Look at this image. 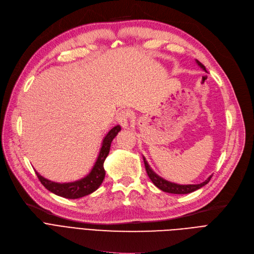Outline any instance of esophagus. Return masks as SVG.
Here are the masks:
<instances>
[{
    "mask_svg": "<svg viewBox=\"0 0 254 254\" xmlns=\"http://www.w3.org/2000/svg\"><path fill=\"white\" fill-rule=\"evenodd\" d=\"M130 117H131L130 113L127 110L121 111L117 116V121L123 128H127L129 125V122H130V119H131Z\"/></svg>",
    "mask_w": 254,
    "mask_h": 254,
    "instance_id": "obj_1",
    "label": "esophagus"
}]
</instances>
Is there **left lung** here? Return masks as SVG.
<instances>
[{
    "label": "left lung",
    "instance_id": "obj_1",
    "mask_svg": "<svg viewBox=\"0 0 254 254\" xmlns=\"http://www.w3.org/2000/svg\"><path fill=\"white\" fill-rule=\"evenodd\" d=\"M196 63L198 66H200L204 71L206 70V67H204L199 61H197L196 60ZM143 162H144V167H146V171H147V174L149 176V178L151 179V181L153 182V184L158 187L160 190L164 191V192H167V193H174V194H187V193H191L193 191H195L199 188H201L202 186H204L206 184H208L210 182V180L212 178V176H210L204 182L200 183V184H192V185H178V184H175V183H172V182H168V181L162 179L161 177H159L158 175H156L152 170L151 167L149 166L148 162L146 161V159H144L143 157Z\"/></svg>",
    "mask_w": 254,
    "mask_h": 254
}]
</instances>
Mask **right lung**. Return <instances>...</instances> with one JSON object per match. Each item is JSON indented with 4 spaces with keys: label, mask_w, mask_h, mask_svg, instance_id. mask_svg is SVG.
Listing matches in <instances>:
<instances>
[{
    "label": "right lung",
    "mask_w": 254,
    "mask_h": 254,
    "mask_svg": "<svg viewBox=\"0 0 254 254\" xmlns=\"http://www.w3.org/2000/svg\"><path fill=\"white\" fill-rule=\"evenodd\" d=\"M120 130H121V127L120 125H118L114 127L112 130H110V132L105 135L102 141V146L98 155V158L96 160L91 173L87 177H84L78 181H75V182H71V183H56V182H53V181L43 178L36 172V175H37L41 184L47 190H50L51 192L55 193V194L65 198L75 199V198H79L82 196H86L88 194H91L92 192L97 190L101 185V183L103 182V179L105 177L103 163L108 153H110L111 143L113 139L117 136Z\"/></svg>",
    "instance_id": "obj_1"
}]
</instances>
